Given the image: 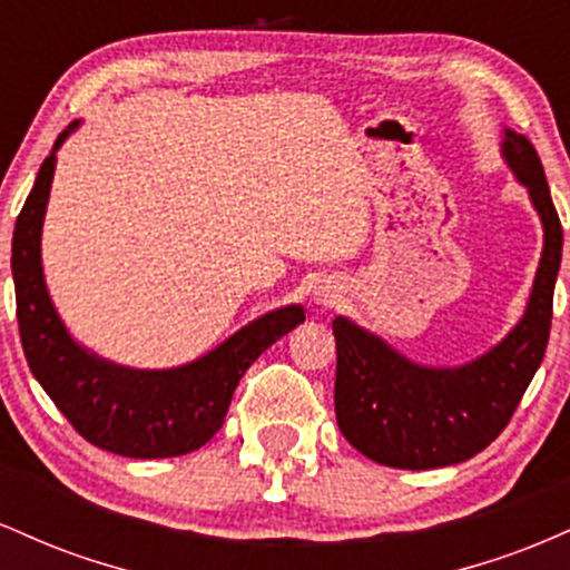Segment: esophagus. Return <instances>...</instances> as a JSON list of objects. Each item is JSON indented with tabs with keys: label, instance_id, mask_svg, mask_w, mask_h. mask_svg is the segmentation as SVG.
Masks as SVG:
<instances>
[{
	"label": "esophagus",
	"instance_id": "34e87169",
	"mask_svg": "<svg viewBox=\"0 0 570 570\" xmlns=\"http://www.w3.org/2000/svg\"><path fill=\"white\" fill-rule=\"evenodd\" d=\"M324 303H326V299H324Z\"/></svg>",
	"mask_w": 570,
	"mask_h": 570
}]
</instances>
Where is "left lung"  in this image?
I'll list each match as a JSON object with an SVG mask.
<instances>
[{"label": "left lung", "mask_w": 570, "mask_h": 570, "mask_svg": "<svg viewBox=\"0 0 570 570\" xmlns=\"http://www.w3.org/2000/svg\"><path fill=\"white\" fill-rule=\"evenodd\" d=\"M507 158L544 225V254L522 322L493 351L455 370L417 367L348 318L332 322L337 343L335 415L362 455L394 469H440L469 461L512 421L544 358L562 227L531 139L507 130Z\"/></svg>", "instance_id": "left-lung-1"}]
</instances>
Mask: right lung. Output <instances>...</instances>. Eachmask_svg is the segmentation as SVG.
<instances>
[{
    "label": "right lung",
    "mask_w": 570,
    "mask_h": 570,
    "mask_svg": "<svg viewBox=\"0 0 570 570\" xmlns=\"http://www.w3.org/2000/svg\"><path fill=\"white\" fill-rule=\"evenodd\" d=\"M69 130L58 136L39 168L12 233V281L26 362L77 434L96 448L126 458L187 455L217 434L244 372L278 337L303 324L305 313L299 305L267 313L217 351L176 370L117 367L80 348L50 303L39 257L56 149Z\"/></svg>",
    "instance_id": "add662e5"
}]
</instances>
